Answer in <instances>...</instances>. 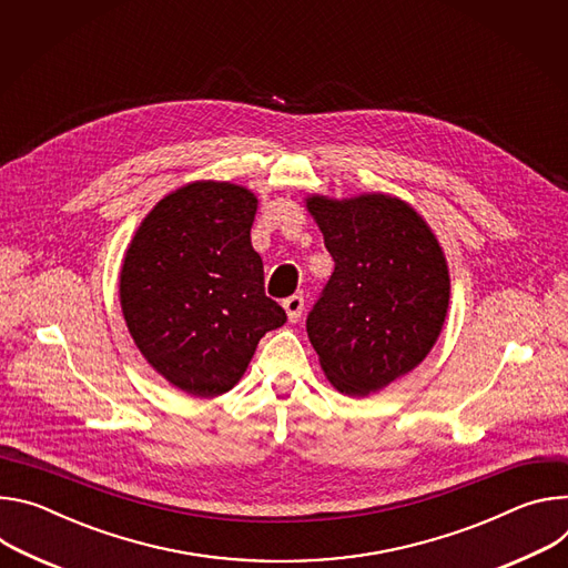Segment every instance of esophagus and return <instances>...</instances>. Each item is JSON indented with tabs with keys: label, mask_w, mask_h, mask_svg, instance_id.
<instances>
[{
	"label": "esophagus",
	"mask_w": 568,
	"mask_h": 568,
	"mask_svg": "<svg viewBox=\"0 0 568 568\" xmlns=\"http://www.w3.org/2000/svg\"><path fill=\"white\" fill-rule=\"evenodd\" d=\"M284 311H286V318L288 323H297L302 316V308H304V297L302 295H291L282 302Z\"/></svg>",
	"instance_id": "esophagus-1"
}]
</instances>
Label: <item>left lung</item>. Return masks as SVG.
Segmentation results:
<instances>
[{"label": "left lung", "instance_id": "1", "mask_svg": "<svg viewBox=\"0 0 568 568\" xmlns=\"http://www.w3.org/2000/svg\"><path fill=\"white\" fill-rule=\"evenodd\" d=\"M304 207L334 260L306 321L308 341L338 393H382L428 356L445 327V250L410 203L384 192L308 194Z\"/></svg>", "mask_w": 568, "mask_h": 568}]
</instances>
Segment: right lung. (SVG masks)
<instances>
[{
    "mask_svg": "<svg viewBox=\"0 0 568 568\" xmlns=\"http://www.w3.org/2000/svg\"><path fill=\"white\" fill-rule=\"evenodd\" d=\"M260 201L225 180H194L142 219L119 271V304L144 361L184 395L232 390L260 338L286 323L264 293L250 243Z\"/></svg>",
    "mask_w": 568,
    "mask_h": 568,
    "instance_id": "obj_1",
    "label": "right lung"
}]
</instances>
